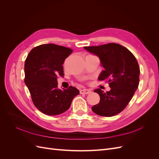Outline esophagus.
Returning <instances> with one entry per match:
<instances>
[{"label":"esophagus","mask_w":159,"mask_h":159,"mask_svg":"<svg viewBox=\"0 0 159 159\" xmlns=\"http://www.w3.org/2000/svg\"><path fill=\"white\" fill-rule=\"evenodd\" d=\"M91 92V91L88 89H83L80 90V93L81 94H88Z\"/></svg>","instance_id":"obj_1"}]
</instances>
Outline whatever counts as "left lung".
I'll list each match as a JSON object with an SVG mask.
<instances>
[{
  "label": "left lung",
  "instance_id": "left-lung-1",
  "mask_svg": "<svg viewBox=\"0 0 159 159\" xmlns=\"http://www.w3.org/2000/svg\"><path fill=\"white\" fill-rule=\"evenodd\" d=\"M85 50L98 56L104 70L98 80L106 81L111 90L104 93L94 90L100 97L93 111L101 116L112 117L127 107L139 84L140 68L137 59L125 47L115 43L98 46H85Z\"/></svg>",
  "mask_w": 159,
  "mask_h": 159
}]
</instances>
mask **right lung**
I'll return each instance as SVG.
<instances>
[{"instance_id":"obj_1","label":"right lung","mask_w":159,"mask_h":159,"mask_svg":"<svg viewBox=\"0 0 159 159\" xmlns=\"http://www.w3.org/2000/svg\"><path fill=\"white\" fill-rule=\"evenodd\" d=\"M73 52L54 44L36 46L28 54L25 64V82L32 102L41 112L57 115L68 110L72 100L80 93L75 87L57 88V77L64 76L63 64Z\"/></svg>"}]
</instances>
